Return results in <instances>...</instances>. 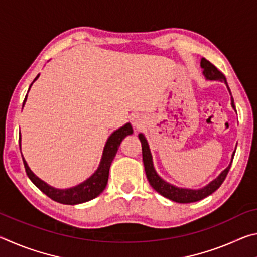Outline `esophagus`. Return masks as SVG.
I'll return each instance as SVG.
<instances>
[{"instance_id": "34e87169", "label": "esophagus", "mask_w": 257, "mask_h": 257, "mask_svg": "<svg viewBox=\"0 0 257 257\" xmlns=\"http://www.w3.org/2000/svg\"><path fill=\"white\" fill-rule=\"evenodd\" d=\"M133 124H134V127L136 128V129L141 128V127H142V121H141V119L137 118V116H135V118L133 119Z\"/></svg>"}]
</instances>
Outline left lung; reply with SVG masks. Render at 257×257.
Wrapping results in <instances>:
<instances>
[{
	"label": "left lung",
	"instance_id": "obj_1",
	"mask_svg": "<svg viewBox=\"0 0 257 257\" xmlns=\"http://www.w3.org/2000/svg\"><path fill=\"white\" fill-rule=\"evenodd\" d=\"M201 66L204 69V76H205L207 79L210 80H221L224 81L227 84V79L222 72H221L219 69H217L214 64H212L210 61L206 59H202L201 61ZM228 86V85H227ZM228 89L230 92V88L228 86ZM231 94V93H230ZM231 105L234 108V104H233V99H231ZM139 139L142 142V151H143V162H144V167H145V172H146V177L147 180H149L150 185L153 187V188L158 191L159 194L162 195V196L167 197L169 199H171L173 202L177 203H193V202H198L201 199L207 197L208 195H211L212 193L219 188V187L222 185V182L224 181L225 177H227L228 172L230 170V167H231V163H230L229 167L225 169L222 173L216 178L215 180H213L210 185H207L206 187H204L202 189L198 190H193V189H184V188H178V187L172 186L168 182H165L163 179L158 176V173L155 172L154 167H153V161H152V155L150 152V147L149 144H147V141L144 137V135L139 134ZM232 160H233V155H232Z\"/></svg>",
	"mask_w": 257,
	"mask_h": 257
}]
</instances>
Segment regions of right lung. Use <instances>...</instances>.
Returning a JSON list of instances; mask_svg holds the SVG:
<instances>
[{
    "label": "right lung",
    "instance_id": "obj_1",
    "mask_svg": "<svg viewBox=\"0 0 257 257\" xmlns=\"http://www.w3.org/2000/svg\"><path fill=\"white\" fill-rule=\"evenodd\" d=\"M38 76L35 78L34 80H36ZM30 88V87H29ZM27 99V95H26L24 104ZM24 106V105H23ZM133 134V128L132 124L127 123L124 124L122 128L116 130V132L113 133L110 138L107 139L106 145L104 147L103 152V158L101 161V164L97 169V171L94 173V175L89 178L88 180L82 182V184L78 185L73 188L70 189H55L53 187L46 185L44 181H42L40 178H37L32 172V170L28 168L27 163H26L25 159L23 158L24 165L26 173L30 180L33 181V184L37 187L38 189H41L46 196H49L53 201L66 204V205H75V204H80L88 202L90 199L97 197L102 191L105 189L107 179H108V171H110V167L113 159L118 152L119 146L122 142V139L128 136V135ZM19 146H20V137H19Z\"/></svg>",
    "mask_w": 257,
    "mask_h": 257
}]
</instances>
